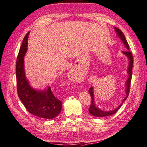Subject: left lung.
<instances>
[{
    "label": "left lung",
    "mask_w": 147,
    "mask_h": 147,
    "mask_svg": "<svg viewBox=\"0 0 147 147\" xmlns=\"http://www.w3.org/2000/svg\"><path fill=\"white\" fill-rule=\"evenodd\" d=\"M115 30L117 32V35L119 36V37L120 38V39L123 42L124 45H125L126 48L129 50V45L127 43V42L125 38V36L124 35V34H123V32L120 30L118 29V28H115ZM123 53L124 54H125L128 59H129V67H128V71H127V73L129 74V78L127 80L126 82V96L125 97V98L123 100L122 103L121 105L118 106L116 109L113 110V111H102L101 110L97 108L95 105H94V98H93V87H90V89L88 90V92L90 93V94L91 96V99H92V102H91V105L90 106L89 109H88V111L90 112V114H92L93 116H96V117H107L109 115H111L114 114L121 107V106H122L123 103L127 99V96L129 95V91H130V87H131V78H132V66H133V57H132V54L131 53V52L129 51H123Z\"/></svg>",
    "instance_id": "left-lung-1"
}]
</instances>
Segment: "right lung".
<instances>
[{"mask_svg":"<svg viewBox=\"0 0 147 147\" xmlns=\"http://www.w3.org/2000/svg\"><path fill=\"white\" fill-rule=\"evenodd\" d=\"M29 32L24 38L16 63V76L18 96L26 109L38 117L51 119L57 116L61 110V101L55 97L49 87L45 92L33 89L27 80L24 68V56L27 50Z\"/></svg>","mask_w":147,"mask_h":147,"instance_id":"obj_1","label":"right lung"}]
</instances>
